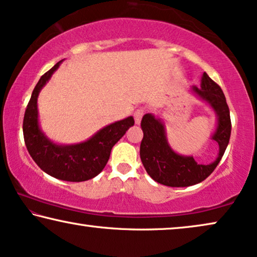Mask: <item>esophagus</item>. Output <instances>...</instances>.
<instances>
[{
    "mask_svg": "<svg viewBox=\"0 0 257 257\" xmlns=\"http://www.w3.org/2000/svg\"><path fill=\"white\" fill-rule=\"evenodd\" d=\"M143 114H144V110L143 109H137L135 113H134V118H135V123L136 124H140L141 123V120H142Z\"/></svg>",
    "mask_w": 257,
    "mask_h": 257,
    "instance_id": "1",
    "label": "esophagus"
}]
</instances>
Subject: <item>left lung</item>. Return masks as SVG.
I'll return each instance as SVG.
<instances>
[{
	"label": "left lung",
	"mask_w": 257,
	"mask_h": 257,
	"mask_svg": "<svg viewBox=\"0 0 257 257\" xmlns=\"http://www.w3.org/2000/svg\"><path fill=\"white\" fill-rule=\"evenodd\" d=\"M190 91L214 111L216 127L211 140L218 143L219 153L215 161L209 164H198L193 156L176 153L168 141L163 120L151 113L146 114L141 121L143 130V140L140 147L141 161L148 175L155 182L165 186L186 187L202 182L214 171L229 142L232 124L222 89L204 72L200 87L192 86Z\"/></svg>",
	"instance_id": "8db88e82"
}]
</instances>
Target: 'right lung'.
I'll return each mask as SVG.
<instances>
[{
    "mask_svg": "<svg viewBox=\"0 0 257 257\" xmlns=\"http://www.w3.org/2000/svg\"><path fill=\"white\" fill-rule=\"evenodd\" d=\"M63 61H58L42 75L31 94L23 120L24 141L32 160L48 175L65 182H85L102 171L109 160L111 148L135 121L133 116H128L114 122L80 143L60 144L50 140L39 125L37 100L42 88Z\"/></svg>",
    "mask_w": 257,
    "mask_h": 257,
    "instance_id": "right-lung-1",
    "label": "right lung"
}]
</instances>
